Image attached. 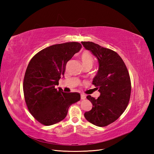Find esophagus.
Instances as JSON below:
<instances>
[{"label":"esophagus","mask_w":154,"mask_h":154,"mask_svg":"<svg viewBox=\"0 0 154 154\" xmlns=\"http://www.w3.org/2000/svg\"><path fill=\"white\" fill-rule=\"evenodd\" d=\"M81 99H82V100H85V99H86V96L85 95V94H81Z\"/></svg>","instance_id":"esophagus-1"}]
</instances>
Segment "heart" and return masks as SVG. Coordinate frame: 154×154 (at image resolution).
<instances>
[{
    "label": "heart",
    "mask_w": 154,
    "mask_h": 154,
    "mask_svg": "<svg viewBox=\"0 0 154 154\" xmlns=\"http://www.w3.org/2000/svg\"><path fill=\"white\" fill-rule=\"evenodd\" d=\"M81 61H82L83 65L85 66H87V65H90V66L93 67V60L91 55L87 53V52H85L81 55Z\"/></svg>",
    "instance_id": "heart-1"
}]
</instances>
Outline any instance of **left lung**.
Returning <instances> with one entry per match:
<instances>
[{
    "instance_id": "8db88e82",
    "label": "left lung",
    "mask_w": 154,
    "mask_h": 154,
    "mask_svg": "<svg viewBox=\"0 0 154 154\" xmlns=\"http://www.w3.org/2000/svg\"><path fill=\"white\" fill-rule=\"evenodd\" d=\"M99 62V69L93 79L95 89L100 93L98 99L88 95L93 104L85 119L94 125L103 127L114 122L128 104L131 93V82L126 66L115 51L92 42H82Z\"/></svg>"
}]
</instances>
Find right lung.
I'll use <instances>...</instances> for the list:
<instances>
[{"mask_svg":"<svg viewBox=\"0 0 154 154\" xmlns=\"http://www.w3.org/2000/svg\"><path fill=\"white\" fill-rule=\"evenodd\" d=\"M82 45L67 42L51 45L32 58L26 71L23 90L28 109L39 122L53 125L63 120L72 104L79 101V93H64L55 89L64 77L66 63Z\"/></svg>","mask_w":154,"mask_h":154,"instance_id":"add662e5","label":"right lung"}]
</instances>
